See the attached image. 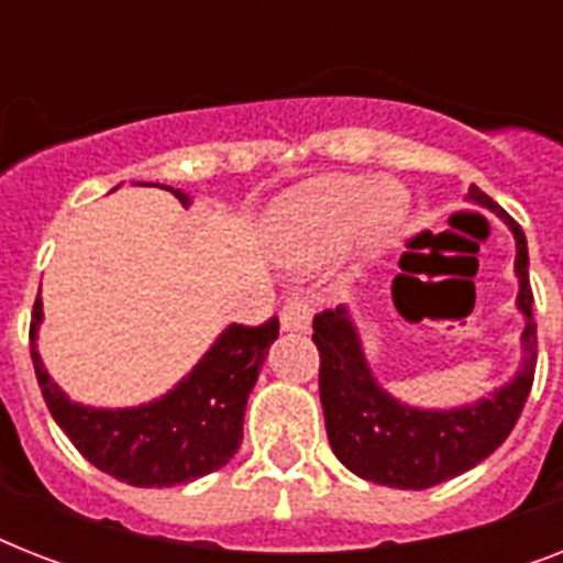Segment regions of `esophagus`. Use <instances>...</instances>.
<instances>
[{
    "mask_svg": "<svg viewBox=\"0 0 563 563\" xmlns=\"http://www.w3.org/2000/svg\"><path fill=\"white\" fill-rule=\"evenodd\" d=\"M309 321H312V309H309V300L303 298H289L280 309V327L283 330H309Z\"/></svg>",
    "mask_w": 563,
    "mask_h": 563,
    "instance_id": "obj_1",
    "label": "esophagus"
}]
</instances>
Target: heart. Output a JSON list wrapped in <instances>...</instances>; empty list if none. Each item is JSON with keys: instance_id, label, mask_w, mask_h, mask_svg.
Masks as SVG:
<instances>
[{"instance_id": "b5f03b06", "label": "heart", "mask_w": 563, "mask_h": 563, "mask_svg": "<svg viewBox=\"0 0 563 563\" xmlns=\"http://www.w3.org/2000/svg\"><path fill=\"white\" fill-rule=\"evenodd\" d=\"M406 203L371 175H327L286 192L268 212L274 254L295 268H316L339 254L353 233L368 247L400 230Z\"/></svg>"}]
</instances>
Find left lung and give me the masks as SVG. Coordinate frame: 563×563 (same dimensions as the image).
I'll return each mask as SVG.
<instances>
[{
	"instance_id": "obj_1",
	"label": "left lung",
	"mask_w": 563,
	"mask_h": 563,
	"mask_svg": "<svg viewBox=\"0 0 563 563\" xmlns=\"http://www.w3.org/2000/svg\"><path fill=\"white\" fill-rule=\"evenodd\" d=\"M467 201L497 212L517 242V309L523 312L526 327L520 335L523 360L511 383L459 409L406 406L374 379L362 353L360 330L347 309H324L312 321V342L321 353L318 388L330 446L347 471L376 485L423 490L471 471L511 435L526 397L532 391L538 324L532 321L529 247L523 230L476 184L467 189Z\"/></svg>"
}]
</instances>
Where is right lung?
Here are the masks:
<instances>
[{
	"label": "right lung",
	"instance_id": "1",
	"mask_svg": "<svg viewBox=\"0 0 563 563\" xmlns=\"http://www.w3.org/2000/svg\"><path fill=\"white\" fill-rule=\"evenodd\" d=\"M169 189L180 203L189 195ZM43 300L31 312V362L52 418L75 450L134 488H172L219 471L242 444L247 394L254 388L280 324L268 318L260 327L230 324L198 365L172 391L131 409H92L73 402L46 374L37 353Z\"/></svg>",
	"mask_w": 563,
	"mask_h": 563
}]
</instances>
